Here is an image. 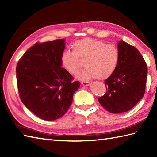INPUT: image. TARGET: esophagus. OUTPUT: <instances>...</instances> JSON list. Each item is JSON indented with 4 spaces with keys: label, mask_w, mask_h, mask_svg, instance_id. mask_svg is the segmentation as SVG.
<instances>
[{
    "label": "esophagus",
    "mask_w": 157,
    "mask_h": 157,
    "mask_svg": "<svg viewBox=\"0 0 157 157\" xmlns=\"http://www.w3.org/2000/svg\"><path fill=\"white\" fill-rule=\"evenodd\" d=\"M82 84L83 86H89L90 85V82L86 81V82H82Z\"/></svg>",
    "instance_id": "1"
}]
</instances>
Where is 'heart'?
<instances>
[{"instance_id": "1", "label": "heart", "mask_w": 157, "mask_h": 157, "mask_svg": "<svg viewBox=\"0 0 157 157\" xmlns=\"http://www.w3.org/2000/svg\"><path fill=\"white\" fill-rule=\"evenodd\" d=\"M74 51L67 49L62 52L61 64L72 75L76 74L81 65L78 58L86 59L85 69L79 72L77 77L81 79H88L95 77L105 79L112 75L117 66L119 52L117 46L106 44L105 42L87 38L76 42Z\"/></svg>"}]
</instances>
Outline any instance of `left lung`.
Returning a JSON list of instances; mask_svg holds the SVG:
<instances>
[{
  "mask_svg": "<svg viewBox=\"0 0 157 157\" xmlns=\"http://www.w3.org/2000/svg\"><path fill=\"white\" fill-rule=\"evenodd\" d=\"M117 47V66L105 80V94L98 98L104 109L115 114L129 111L142 99L148 73L147 65L137 48L122 40Z\"/></svg>",
  "mask_w": 157,
  "mask_h": 157,
  "instance_id": "8db88e82",
  "label": "left lung"
}]
</instances>
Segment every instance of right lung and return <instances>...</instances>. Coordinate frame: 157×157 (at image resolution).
<instances>
[{"label": "right lung", "mask_w": 157, "mask_h": 157, "mask_svg": "<svg viewBox=\"0 0 157 157\" xmlns=\"http://www.w3.org/2000/svg\"><path fill=\"white\" fill-rule=\"evenodd\" d=\"M65 40L37 42L19 59L16 67L21 101L35 115L54 121L65 114L80 83L62 67Z\"/></svg>", "instance_id": "right-lung-1"}]
</instances>
